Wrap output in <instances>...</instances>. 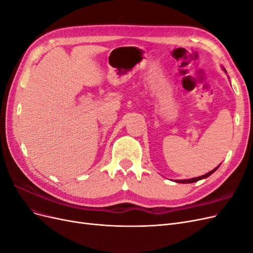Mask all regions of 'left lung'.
I'll list each match as a JSON object with an SVG mask.
<instances>
[{
	"label": "left lung",
	"mask_w": 253,
	"mask_h": 253,
	"mask_svg": "<svg viewBox=\"0 0 253 253\" xmlns=\"http://www.w3.org/2000/svg\"><path fill=\"white\" fill-rule=\"evenodd\" d=\"M219 167V166H218ZM218 167L217 168H215V169L214 170H212V171H210L209 173H207V174H205V175H203V176H200V177H195V178H191V179H182V180H176V182H180V183H191V182H195V181H198V180H201V179H203V178H206V177H208V176H210L214 171H216L217 169H218Z\"/></svg>",
	"instance_id": "1"
}]
</instances>
